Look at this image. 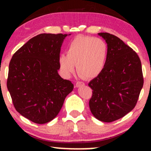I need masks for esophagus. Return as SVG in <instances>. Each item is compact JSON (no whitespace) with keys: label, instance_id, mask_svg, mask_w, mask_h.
<instances>
[{"label":"esophagus","instance_id":"1","mask_svg":"<svg viewBox=\"0 0 151 151\" xmlns=\"http://www.w3.org/2000/svg\"><path fill=\"white\" fill-rule=\"evenodd\" d=\"M83 85H84V82H81V81H78L76 82V87H80V86H83Z\"/></svg>","mask_w":151,"mask_h":151}]
</instances>
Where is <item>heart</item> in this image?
<instances>
[{"mask_svg": "<svg viewBox=\"0 0 151 151\" xmlns=\"http://www.w3.org/2000/svg\"><path fill=\"white\" fill-rule=\"evenodd\" d=\"M108 46L100 38L78 36L69 43L67 55L61 54L58 63L65 77L76 70L86 78H93L102 73L108 58Z\"/></svg>", "mask_w": 151, "mask_h": 151, "instance_id": "heart-1", "label": "heart"}]
</instances>
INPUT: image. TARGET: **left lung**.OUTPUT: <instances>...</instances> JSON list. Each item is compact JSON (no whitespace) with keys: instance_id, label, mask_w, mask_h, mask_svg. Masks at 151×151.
Wrapping results in <instances>:
<instances>
[{"instance_id":"1","label":"left lung","mask_w":151,"mask_h":151,"mask_svg":"<svg viewBox=\"0 0 151 151\" xmlns=\"http://www.w3.org/2000/svg\"><path fill=\"white\" fill-rule=\"evenodd\" d=\"M108 46L106 65L88 83L92 96L91 112L104 122L124 116L137 104L144 84L142 63L137 53L121 39L109 33H99Z\"/></svg>"}]
</instances>
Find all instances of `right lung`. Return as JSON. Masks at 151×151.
Here are the masks:
<instances>
[{"label": "right lung", "mask_w": 151, "mask_h": 151, "mask_svg": "<svg viewBox=\"0 0 151 151\" xmlns=\"http://www.w3.org/2000/svg\"><path fill=\"white\" fill-rule=\"evenodd\" d=\"M67 36L39 34L16 51L10 60L7 86L13 104L34 123L55 118L73 89L71 82L58 73L60 48Z\"/></svg>", "instance_id": "1"}]
</instances>
